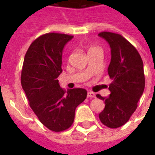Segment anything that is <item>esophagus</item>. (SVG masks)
I'll return each instance as SVG.
<instances>
[{
    "label": "esophagus",
    "instance_id": "esophagus-1",
    "mask_svg": "<svg viewBox=\"0 0 155 155\" xmlns=\"http://www.w3.org/2000/svg\"><path fill=\"white\" fill-rule=\"evenodd\" d=\"M87 97L88 98H94L95 97V94L94 92H91V91H89L87 94Z\"/></svg>",
    "mask_w": 155,
    "mask_h": 155
}]
</instances>
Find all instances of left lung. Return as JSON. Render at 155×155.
<instances>
[{"label": "left lung", "instance_id": "left-lung-1", "mask_svg": "<svg viewBox=\"0 0 155 155\" xmlns=\"http://www.w3.org/2000/svg\"><path fill=\"white\" fill-rule=\"evenodd\" d=\"M99 36L107 41L111 50L108 74L113 80L109 86L110 94L96 97L104 101V110L99 114L101 123L115 129L128 122L143 94L145 78L140 54L122 35L103 31Z\"/></svg>", "mask_w": 155, "mask_h": 155}]
</instances>
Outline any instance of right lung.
Segmentation results:
<instances>
[{"label": "right lung", "mask_w": 155, "mask_h": 155, "mask_svg": "<svg viewBox=\"0 0 155 155\" xmlns=\"http://www.w3.org/2000/svg\"><path fill=\"white\" fill-rule=\"evenodd\" d=\"M73 35L46 33L33 41L26 51L21 71V85L29 104L49 130L61 132L72 125L78 105L87 91L75 88L64 91L58 76L62 72V51Z\"/></svg>", "instance_id": "1"}]
</instances>
